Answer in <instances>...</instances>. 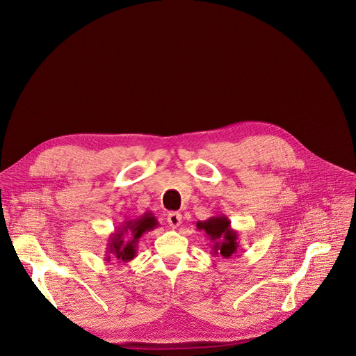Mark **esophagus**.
Wrapping results in <instances>:
<instances>
[{
  "instance_id": "esophagus-1",
  "label": "esophagus",
  "mask_w": 356,
  "mask_h": 356,
  "mask_svg": "<svg viewBox=\"0 0 356 356\" xmlns=\"http://www.w3.org/2000/svg\"><path fill=\"white\" fill-rule=\"evenodd\" d=\"M181 214L179 213H169L168 214V225L171 226L172 229H177L179 225H181Z\"/></svg>"
}]
</instances>
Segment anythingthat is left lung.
I'll use <instances>...</instances> for the list:
<instances>
[{"mask_svg":"<svg viewBox=\"0 0 356 356\" xmlns=\"http://www.w3.org/2000/svg\"><path fill=\"white\" fill-rule=\"evenodd\" d=\"M197 229L206 233L211 242V253L223 258H230L238 252L239 234L230 226V220L225 214L213 216L204 222H197Z\"/></svg>","mask_w":356,"mask_h":356,"instance_id":"left-lung-1","label":"left lung"}]
</instances>
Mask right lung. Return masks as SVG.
Listing matches in <instances>:
<instances>
[{
    "label": "right lung",
    "mask_w": 356,
    "mask_h": 356,
    "mask_svg": "<svg viewBox=\"0 0 356 356\" xmlns=\"http://www.w3.org/2000/svg\"><path fill=\"white\" fill-rule=\"evenodd\" d=\"M159 226L156 217L150 211L126 222L117 227L110 236L106 248V261L118 264L129 262L138 255V243L142 236Z\"/></svg>",
    "instance_id": "add662e5"
}]
</instances>
